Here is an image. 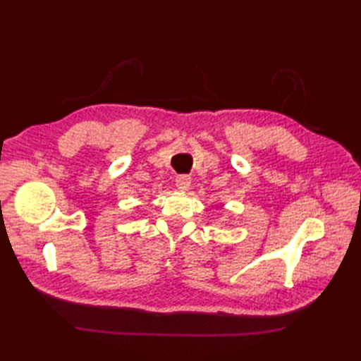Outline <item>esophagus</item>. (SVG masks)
Listing matches in <instances>:
<instances>
[{
  "label": "esophagus",
  "instance_id": "34e87169",
  "mask_svg": "<svg viewBox=\"0 0 361 361\" xmlns=\"http://www.w3.org/2000/svg\"><path fill=\"white\" fill-rule=\"evenodd\" d=\"M175 185L180 190H186L190 186V176L189 175H178L175 178Z\"/></svg>",
  "mask_w": 361,
  "mask_h": 361
}]
</instances>
